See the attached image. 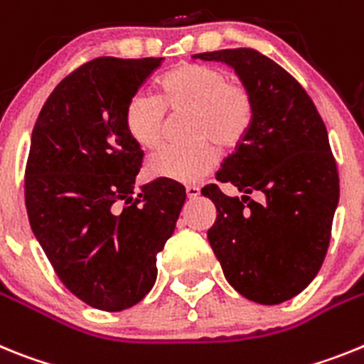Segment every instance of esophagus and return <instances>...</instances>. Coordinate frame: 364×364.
<instances>
[{
	"label": "esophagus",
	"mask_w": 364,
	"mask_h": 364,
	"mask_svg": "<svg viewBox=\"0 0 364 364\" xmlns=\"http://www.w3.org/2000/svg\"><path fill=\"white\" fill-rule=\"evenodd\" d=\"M200 192H201L200 186H196V185L186 186V198H188V200H196V198L200 196Z\"/></svg>",
	"instance_id": "34e87169"
}]
</instances>
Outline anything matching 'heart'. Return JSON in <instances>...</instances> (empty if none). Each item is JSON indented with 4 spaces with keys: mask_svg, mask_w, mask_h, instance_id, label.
Returning a JSON list of instances; mask_svg holds the SVG:
<instances>
[{
    "mask_svg": "<svg viewBox=\"0 0 364 364\" xmlns=\"http://www.w3.org/2000/svg\"><path fill=\"white\" fill-rule=\"evenodd\" d=\"M166 107L173 113L192 112L191 144H166L146 161L150 176L168 181L196 183L205 178L218 159L216 148L242 143L255 121V99L245 84L230 80L225 69L208 64H183L159 82V95L141 90L128 100L124 124L139 146L161 143Z\"/></svg>",
    "mask_w": 364,
    "mask_h": 364,
    "instance_id": "b5f03b06",
    "label": "heart"
}]
</instances>
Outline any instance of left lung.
I'll return each instance as SVG.
<instances>
[{
    "label": "left lung",
    "mask_w": 364,
    "mask_h": 364,
    "mask_svg": "<svg viewBox=\"0 0 364 364\" xmlns=\"http://www.w3.org/2000/svg\"><path fill=\"white\" fill-rule=\"evenodd\" d=\"M225 62L255 99V121L201 194L216 205L207 236L227 282L258 304L293 299L317 277L339 203V173L314 100L284 68L251 47L194 55ZM257 191L261 200H250Z\"/></svg>",
    "instance_id": "left-lung-1"
}]
</instances>
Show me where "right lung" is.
<instances>
[{"label": "right lung", "instance_id": "add662e5", "mask_svg": "<svg viewBox=\"0 0 364 364\" xmlns=\"http://www.w3.org/2000/svg\"><path fill=\"white\" fill-rule=\"evenodd\" d=\"M161 64L91 60L55 87L33 129L25 166L31 229L62 284L102 311L132 308L154 287L157 252L186 198L168 179L134 192L144 154L124 112Z\"/></svg>", "mask_w": 364, "mask_h": 364}]
</instances>
